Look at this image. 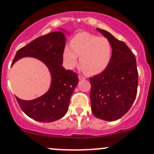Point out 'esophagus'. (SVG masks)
Wrapping results in <instances>:
<instances>
[{
    "mask_svg": "<svg viewBox=\"0 0 154 154\" xmlns=\"http://www.w3.org/2000/svg\"><path fill=\"white\" fill-rule=\"evenodd\" d=\"M78 77H79V80H85V79H86V77L83 75H79Z\"/></svg>",
    "mask_w": 154,
    "mask_h": 154,
    "instance_id": "esophagus-1",
    "label": "esophagus"
}]
</instances>
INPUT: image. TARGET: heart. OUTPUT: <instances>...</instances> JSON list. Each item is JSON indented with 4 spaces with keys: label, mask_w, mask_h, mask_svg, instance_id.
Returning <instances> with one entry per match:
<instances>
[{
    "label": "heart",
    "mask_w": 154,
    "mask_h": 154,
    "mask_svg": "<svg viewBox=\"0 0 154 154\" xmlns=\"http://www.w3.org/2000/svg\"><path fill=\"white\" fill-rule=\"evenodd\" d=\"M112 47L105 37L81 32L76 34L71 41V46L63 50V58L65 66L73 68L80 57L81 68L91 75L100 74L106 69L111 61Z\"/></svg>",
    "instance_id": "heart-1"
}]
</instances>
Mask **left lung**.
Here are the masks:
<instances>
[{"mask_svg": "<svg viewBox=\"0 0 154 154\" xmlns=\"http://www.w3.org/2000/svg\"><path fill=\"white\" fill-rule=\"evenodd\" d=\"M97 30L109 40L112 54L106 69L89 78L91 108L95 117L112 122L122 118L133 105L139 74L136 57L127 45L106 30Z\"/></svg>", "mask_w": 154, "mask_h": 154, "instance_id": "1", "label": "left lung"}]
</instances>
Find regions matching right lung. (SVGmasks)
Listing matches in <instances>:
<instances>
[{
	"label": "right lung",
	"mask_w": 154,
	"mask_h": 154,
	"mask_svg": "<svg viewBox=\"0 0 154 154\" xmlns=\"http://www.w3.org/2000/svg\"><path fill=\"white\" fill-rule=\"evenodd\" d=\"M66 35L56 31L35 38L17 51L12 65L26 57L36 58L47 66L51 72L49 90L31 100H16L21 110L31 119L41 122H52L63 118L68 112L70 98L77 83L78 76L62 66Z\"/></svg>",
	"instance_id": "obj_1"
}]
</instances>
